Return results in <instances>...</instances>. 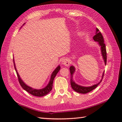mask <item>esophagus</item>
Listing matches in <instances>:
<instances>
[{"mask_svg": "<svg viewBox=\"0 0 122 122\" xmlns=\"http://www.w3.org/2000/svg\"><path fill=\"white\" fill-rule=\"evenodd\" d=\"M62 63L66 66H69L70 65V62L67 58H63L62 60Z\"/></svg>", "mask_w": 122, "mask_h": 122, "instance_id": "esophagus-1", "label": "esophagus"}]
</instances>
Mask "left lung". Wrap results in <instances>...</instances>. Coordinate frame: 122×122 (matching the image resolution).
<instances>
[{"label":"left lung","instance_id":"left-lung-1","mask_svg":"<svg viewBox=\"0 0 122 122\" xmlns=\"http://www.w3.org/2000/svg\"><path fill=\"white\" fill-rule=\"evenodd\" d=\"M93 40H94L95 42H97V43L101 47V53H102V56L103 57V59L104 60L105 64L106 65L107 64V51H106V46L105 45L104 43V39H103V36L101 34V33L99 31V30H98L97 28L96 29V33L95 35L93 37ZM70 73H71V80H70V83H71V85L72 89L75 91L80 93H82V94H86L87 93H89L91 91H92V90L95 89L96 87H97L98 84H100V83L102 82V79L103 78V76H104V72H103L102 74V79L100 80V81L97 83L96 84L93 85L91 86H83L81 85H78L73 80V74H74V72L76 71V69H75V67L73 66H71L70 67Z\"/></svg>","mask_w":122,"mask_h":122}]
</instances>
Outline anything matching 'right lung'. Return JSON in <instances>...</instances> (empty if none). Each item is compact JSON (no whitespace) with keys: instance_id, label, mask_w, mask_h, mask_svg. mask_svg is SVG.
I'll use <instances>...</instances> for the list:
<instances>
[{"instance_id":"obj_1","label":"right lung","mask_w":122,"mask_h":122,"mask_svg":"<svg viewBox=\"0 0 122 122\" xmlns=\"http://www.w3.org/2000/svg\"><path fill=\"white\" fill-rule=\"evenodd\" d=\"M13 61H14V67H15V70L17 72V76H18V80H19V83H20V85L21 86V87L25 91H26L27 92H28V93H30V94H31L32 95L36 96V97H43V96H45L46 94H48V93L52 90V89L53 82L54 79V77H56V74L58 73V72L60 70V66H58L56 68V69L53 71V72H52V73L51 76L50 80V81H49L48 84L46 85V86L45 87H44L43 89L38 90V89H33V88H32L31 87L29 86L27 84H25V82L22 81L21 78H20V76L18 73L16 68H15L14 60Z\"/></svg>"}]
</instances>
